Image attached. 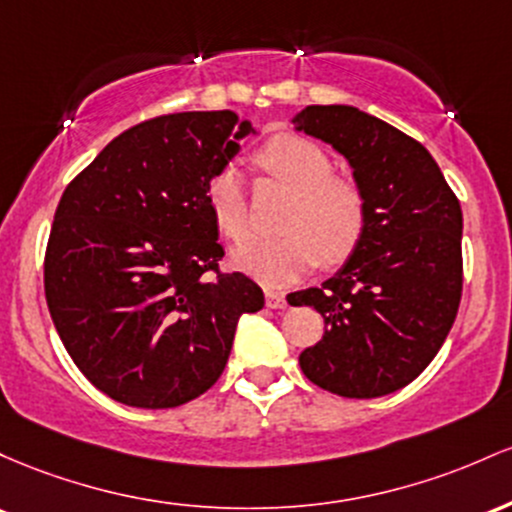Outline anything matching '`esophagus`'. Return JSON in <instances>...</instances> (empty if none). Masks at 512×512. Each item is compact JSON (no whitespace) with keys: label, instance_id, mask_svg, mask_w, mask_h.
Listing matches in <instances>:
<instances>
[{"label":"esophagus","instance_id":"34e87169","mask_svg":"<svg viewBox=\"0 0 512 512\" xmlns=\"http://www.w3.org/2000/svg\"><path fill=\"white\" fill-rule=\"evenodd\" d=\"M266 307H268V309H283V307H287L283 292L266 290Z\"/></svg>","mask_w":512,"mask_h":512}]
</instances>
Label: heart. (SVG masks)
<instances>
[{"instance_id": "heart-1", "label": "heart", "mask_w": 512, "mask_h": 512, "mask_svg": "<svg viewBox=\"0 0 512 512\" xmlns=\"http://www.w3.org/2000/svg\"><path fill=\"white\" fill-rule=\"evenodd\" d=\"M256 162L290 188L292 200L283 217V237L251 239L234 249L232 266L268 287H285L314 266H338L360 246L367 229V198L353 179L336 176L324 147L295 132H283L266 142ZM205 203L212 222L229 241L249 237V200L239 171L222 166L205 186Z\"/></svg>"}]
</instances>
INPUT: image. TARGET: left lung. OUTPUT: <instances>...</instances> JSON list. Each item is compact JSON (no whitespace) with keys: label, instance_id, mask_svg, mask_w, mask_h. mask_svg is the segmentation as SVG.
I'll return each mask as SVG.
<instances>
[{"label":"left lung","instance_id":"8db88e82","mask_svg":"<svg viewBox=\"0 0 512 512\" xmlns=\"http://www.w3.org/2000/svg\"><path fill=\"white\" fill-rule=\"evenodd\" d=\"M297 130L329 142L367 198V229L346 266L295 292L326 331L302 350L309 382L375 399L416 380L438 355L462 300V208L421 142L353 106H307Z\"/></svg>","mask_w":512,"mask_h":512}]
</instances>
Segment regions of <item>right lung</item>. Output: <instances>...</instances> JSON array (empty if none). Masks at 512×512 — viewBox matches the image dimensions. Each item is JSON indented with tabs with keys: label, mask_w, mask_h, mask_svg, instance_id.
Wrapping results in <instances>:
<instances>
[{
	"label": "right lung",
	"mask_w": 512,
	"mask_h": 512,
	"mask_svg": "<svg viewBox=\"0 0 512 512\" xmlns=\"http://www.w3.org/2000/svg\"><path fill=\"white\" fill-rule=\"evenodd\" d=\"M249 132L232 111L157 116L120 132L62 193L45 300L74 365L120 404L174 409L205 394L241 314L263 309L254 280L220 271L205 203Z\"/></svg>",
	"instance_id": "obj_1"
}]
</instances>
